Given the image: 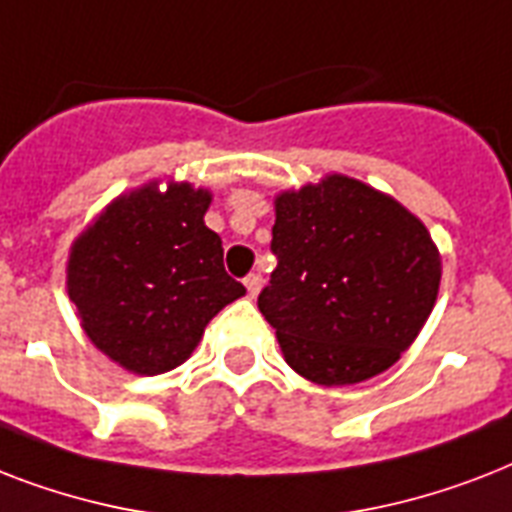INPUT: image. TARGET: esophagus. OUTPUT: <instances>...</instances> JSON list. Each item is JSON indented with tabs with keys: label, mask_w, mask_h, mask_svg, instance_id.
<instances>
[{
	"label": "esophagus",
	"mask_w": 512,
	"mask_h": 512,
	"mask_svg": "<svg viewBox=\"0 0 512 512\" xmlns=\"http://www.w3.org/2000/svg\"><path fill=\"white\" fill-rule=\"evenodd\" d=\"M244 287H247L249 297H257V292L263 287V276L260 273H249L247 279H244Z\"/></svg>",
	"instance_id": "esophagus-1"
}]
</instances>
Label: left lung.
I'll return each mask as SVG.
<instances>
[{
  "instance_id": "left-lung-1",
  "label": "left lung",
  "mask_w": 512,
  "mask_h": 512,
  "mask_svg": "<svg viewBox=\"0 0 512 512\" xmlns=\"http://www.w3.org/2000/svg\"><path fill=\"white\" fill-rule=\"evenodd\" d=\"M271 249L279 265L257 308L287 364L316 385L385 372L436 305L441 257L428 228L353 177L279 193Z\"/></svg>"
}]
</instances>
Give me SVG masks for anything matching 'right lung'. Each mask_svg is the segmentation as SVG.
<instances>
[{
    "mask_svg": "<svg viewBox=\"0 0 512 512\" xmlns=\"http://www.w3.org/2000/svg\"><path fill=\"white\" fill-rule=\"evenodd\" d=\"M212 193L148 183L111 201L74 241L68 297L95 348L135 374L180 366L204 327L247 289L223 268V241L204 225Z\"/></svg>",
    "mask_w": 512,
    "mask_h": 512,
    "instance_id": "add662e5",
    "label": "right lung"
}]
</instances>
